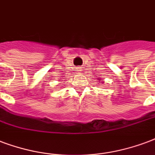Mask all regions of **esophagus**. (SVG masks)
<instances>
[{
    "instance_id": "1",
    "label": "esophagus",
    "mask_w": 155,
    "mask_h": 155,
    "mask_svg": "<svg viewBox=\"0 0 155 155\" xmlns=\"http://www.w3.org/2000/svg\"><path fill=\"white\" fill-rule=\"evenodd\" d=\"M77 71H78V74H80L82 72V67H77Z\"/></svg>"
}]
</instances>
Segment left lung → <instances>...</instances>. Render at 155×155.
I'll return each instance as SVG.
<instances>
[{
  "mask_svg": "<svg viewBox=\"0 0 155 155\" xmlns=\"http://www.w3.org/2000/svg\"><path fill=\"white\" fill-rule=\"evenodd\" d=\"M99 80H100V78H99Z\"/></svg>",
  "mask_w": 155,
  "mask_h": 155,
  "instance_id": "1",
  "label": "left lung"
}]
</instances>
